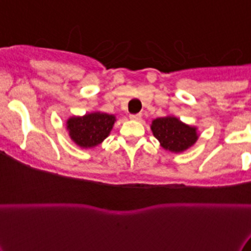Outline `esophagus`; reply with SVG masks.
<instances>
[{
  "label": "esophagus",
  "mask_w": 251,
  "mask_h": 251,
  "mask_svg": "<svg viewBox=\"0 0 251 251\" xmlns=\"http://www.w3.org/2000/svg\"><path fill=\"white\" fill-rule=\"evenodd\" d=\"M141 117H142L141 113H136V115L129 116V119H131V120H140Z\"/></svg>",
  "instance_id": "obj_1"
}]
</instances>
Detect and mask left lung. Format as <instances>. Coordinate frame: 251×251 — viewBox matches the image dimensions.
Here are the masks:
<instances>
[{"mask_svg":"<svg viewBox=\"0 0 251 251\" xmlns=\"http://www.w3.org/2000/svg\"><path fill=\"white\" fill-rule=\"evenodd\" d=\"M151 129L161 147L175 154L188 151L199 138L196 126H190L175 116L154 119L151 124Z\"/></svg>","mask_w":251,"mask_h":251,"instance_id":"8db88e82","label":"left lung"}]
</instances>
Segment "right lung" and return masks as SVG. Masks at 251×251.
Returning <instances> with one entry per match:
<instances>
[{"label":"right lung","instance_id":"1","mask_svg":"<svg viewBox=\"0 0 251 251\" xmlns=\"http://www.w3.org/2000/svg\"><path fill=\"white\" fill-rule=\"evenodd\" d=\"M116 116L104 112H90L84 116H72L66 122L69 138L83 149L94 148L105 140L112 131Z\"/></svg>","mask_w":251,"mask_h":251}]
</instances>
